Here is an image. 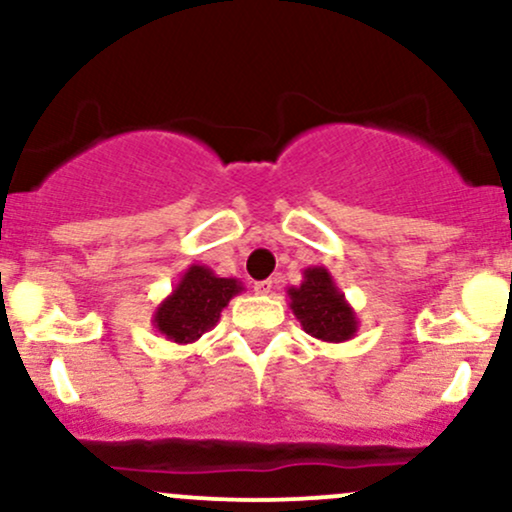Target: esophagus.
I'll return each mask as SVG.
<instances>
[{
	"label": "esophagus",
	"instance_id": "esophagus-1",
	"mask_svg": "<svg viewBox=\"0 0 512 512\" xmlns=\"http://www.w3.org/2000/svg\"><path fill=\"white\" fill-rule=\"evenodd\" d=\"M252 289H255V293H260V296H267V293H272V289H274V281L272 279L255 281V286H252Z\"/></svg>",
	"mask_w": 512,
	"mask_h": 512
}]
</instances>
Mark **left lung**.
Instances as JSON below:
<instances>
[{"label":"left lung","mask_w":512,"mask_h":512,"mask_svg":"<svg viewBox=\"0 0 512 512\" xmlns=\"http://www.w3.org/2000/svg\"><path fill=\"white\" fill-rule=\"evenodd\" d=\"M289 305L301 327L320 342H349L358 332V317L325 267L303 269L301 286H291Z\"/></svg>","instance_id":"left-lung-1"}]
</instances>
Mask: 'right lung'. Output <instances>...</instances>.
I'll use <instances>...</instances> for the list:
<instances>
[{
  "label": "right lung",
  "mask_w": 512,
  "mask_h": 512,
  "mask_svg": "<svg viewBox=\"0 0 512 512\" xmlns=\"http://www.w3.org/2000/svg\"><path fill=\"white\" fill-rule=\"evenodd\" d=\"M243 291L238 279H223L204 264H192L170 296L158 303L151 325L175 344H192L219 322L221 310Z\"/></svg>",
  "instance_id": "obj_1"
}]
</instances>
